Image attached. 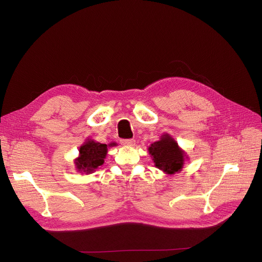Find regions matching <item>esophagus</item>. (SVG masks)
Returning a JSON list of instances; mask_svg holds the SVG:
<instances>
[{
	"label": "esophagus",
	"instance_id": "esophagus-1",
	"mask_svg": "<svg viewBox=\"0 0 262 262\" xmlns=\"http://www.w3.org/2000/svg\"><path fill=\"white\" fill-rule=\"evenodd\" d=\"M121 144L126 145V146H134V145H136V140H134V139L121 140Z\"/></svg>",
	"mask_w": 262,
	"mask_h": 262
}]
</instances>
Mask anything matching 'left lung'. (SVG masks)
Returning a JSON list of instances; mask_svg holds the SVG:
<instances>
[{
	"label": "left lung",
	"instance_id": "obj_1",
	"mask_svg": "<svg viewBox=\"0 0 262 262\" xmlns=\"http://www.w3.org/2000/svg\"><path fill=\"white\" fill-rule=\"evenodd\" d=\"M147 149L155 167L168 175L181 171L185 161L188 160L185 150L179 147L175 139L168 133H164L161 139L150 144Z\"/></svg>",
	"mask_w": 262,
	"mask_h": 262
}]
</instances>
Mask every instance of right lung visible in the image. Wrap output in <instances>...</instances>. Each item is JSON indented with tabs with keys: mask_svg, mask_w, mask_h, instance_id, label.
Here are the masks:
<instances>
[{
	"mask_svg": "<svg viewBox=\"0 0 262 262\" xmlns=\"http://www.w3.org/2000/svg\"><path fill=\"white\" fill-rule=\"evenodd\" d=\"M116 142L110 144H101L91 139H87L84 144L80 146V154L74 160L75 168L78 172H85L86 175L94 172L105 162L108 147L116 146Z\"/></svg>",
	"mask_w": 262,
	"mask_h": 262,
	"instance_id": "add662e5",
	"label": "right lung"
}]
</instances>
